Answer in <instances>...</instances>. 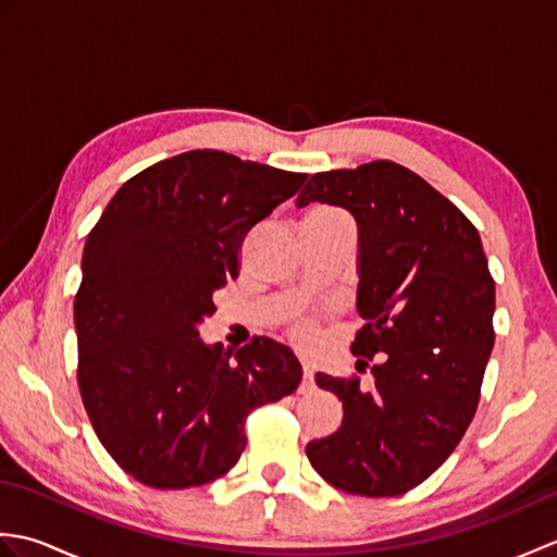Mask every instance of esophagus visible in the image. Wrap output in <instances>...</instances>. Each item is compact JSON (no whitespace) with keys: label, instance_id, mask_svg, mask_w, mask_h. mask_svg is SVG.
I'll return each mask as SVG.
<instances>
[{"label":"esophagus","instance_id":"obj_1","mask_svg":"<svg viewBox=\"0 0 557 557\" xmlns=\"http://www.w3.org/2000/svg\"><path fill=\"white\" fill-rule=\"evenodd\" d=\"M315 389V383H313V371L309 369V366H304V381L299 385V393H313Z\"/></svg>","mask_w":557,"mask_h":557}]
</instances>
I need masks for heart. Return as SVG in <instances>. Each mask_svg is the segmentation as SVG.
<instances>
[{
	"label": "heart",
	"instance_id": "b5f03b06",
	"mask_svg": "<svg viewBox=\"0 0 557 557\" xmlns=\"http://www.w3.org/2000/svg\"><path fill=\"white\" fill-rule=\"evenodd\" d=\"M327 212V215H339L335 210H318ZM315 333V318L311 313H297L292 318V337L299 342V345H309Z\"/></svg>",
	"mask_w": 557,
	"mask_h": 557
}]
</instances>
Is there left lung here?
Wrapping results in <instances>:
<instances>
[{
  "label": "left lung",
  "instance_id": "1",
  "mask_svg": "<svg viewBox=\"0 0 557 557\" xmlns=\"http://www.w3.org/2000/svg\"><path fill=\"white\" fill-rule=\"evenodd\" d=\"M349 210L359 227L351 342L359 377L315 375L342 399V425L306 445L330 486L366 498L401 495L453 455L474 419L495 333V282L481 236L455 203L397 162L313 174L297 206Z\"/></svg>",
  "mask_w": 557,
  "mask_h": 557
}]
</instances>
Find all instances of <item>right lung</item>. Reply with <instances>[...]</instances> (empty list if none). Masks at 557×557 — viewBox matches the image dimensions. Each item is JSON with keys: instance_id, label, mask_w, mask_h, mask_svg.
Segmentation results:
<instances>
[{"instance_id": "add662e5", "label": "right lung", "mask_w": 557, "mask_h": 557, "mask_svg": "<svg viewBox=\"0 0 557 557\" xmlns=\"http://www.w3.org/2000/svg\"><path fill=\"white\" fill-rule=\"evenodd\" d=\"M309 174L188 150L132 176L83 248L74 301L78 389L100 443L150 488L220 479L246 447L256 407L301 383L294 351L253 337L206 345L212 294L239 275V248Z\"/></svg>"}]
</instances>
